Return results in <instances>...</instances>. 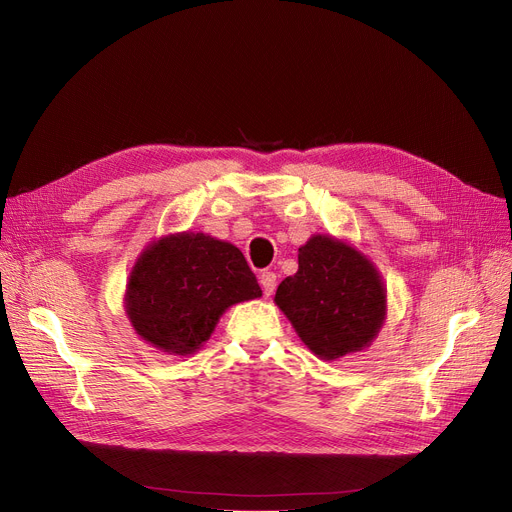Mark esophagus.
I'll list each match as a JSON object with an SVG mask.
<instances>
[{
  "mask_svg": "<svg viewBox=\"0 0 512 512\" xmlns=\"http://www.w3.org/2000/svg\"><path fill=\"white\" fill-rule=\"evenodd\" d=\"M259 284H261V288L265 292V297H270V294L276 290V274L274 272H263L259 276Z\"/></svg>",
  "mask_w": 512,
  "mask_h": 512,
  "instance_id": "esophagus-1",
  "label": "esophagus"
}]
</instances>
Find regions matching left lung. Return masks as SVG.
<instances>
[{
  "mask_svg": "<svg viewBox=\"0 0 512 512\" xmlns=\"http://www.w3.org/2000/svg\"><path fill=\"white\" fill-rule=\"evenodd\" d=\"M274 301L309 351L326 361L363 351L386 317V288L375 265L326 234L299 249V272L282 280Z\"/></svg>",
  "mask_w": 512,
  "mask_h": 512,
  "instance_id": "1",
  "label": "left lung"
}]
</instances>
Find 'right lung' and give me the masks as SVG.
Masks as SVG:
<instances>
[{
    "label": "right lung",
    "instance_id": "add662e5",
    "mask_svg": "<svg viewBox=\"0 0 512 512\" xmlns=\"http://www.w3.org/2000/svg\"><path fill=\"white\" fill-rule=\"evenodd\" d=\"M261 297L251 267L234 245L203 232L159 238L134 263L126 315L147 344L168 355H193L222 313Z\"/></svg>",
    "mask_w": 512,
    "mask_h": 512
}]
</instances>
